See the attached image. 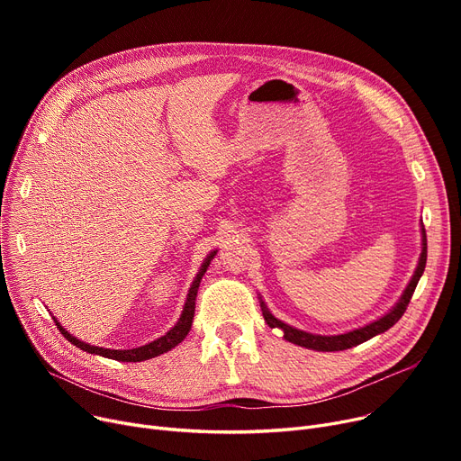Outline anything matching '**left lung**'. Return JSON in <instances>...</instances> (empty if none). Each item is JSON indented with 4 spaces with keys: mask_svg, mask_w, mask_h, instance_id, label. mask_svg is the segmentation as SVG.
<instances>
[{
    "mask_svg": "<svg viewBox=\"0 0 461 461\" xmlns=\"http://www.w3.org/2000/svg\"><path fill=\"white\" fill-rule=\"evenodd\" d=\"M426 256H428V245H426V231H424V226H422V252H420V258H419V265L415 269V275L413 278H411V282L407 284L403 295L400 297V301L394 304V308L391 312H386L383 318L360 327V329H355V330H349L346 334H336V336H321V334H312V332H304V330H299L292 325H287L280 320H276L273 313L269 312L267 304H265L261 301V312H263V318L265 321H267V325L271 329H280L284 332V338L287 342L292 344H297L301 348H308V349H316V351H344V349H349L353 346H358L362 342L370 340V338L389 330L402 316L403 312L407 310V304L411 301V297H413L415 294V287L424 273V267H426Z\"/></svg>",
    "mask_w": 461,
    "mask_h": 461,
    "instance_id": "8db88e82",
    "label": "left lung"
}]
</instances>
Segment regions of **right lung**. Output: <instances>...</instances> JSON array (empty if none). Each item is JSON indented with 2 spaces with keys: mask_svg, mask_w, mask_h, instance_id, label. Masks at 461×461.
Listing matches in <instances>:
<instances>
[{
  "mask_svg": "<svg viewBox=\"0 0 461 461\" xmlns=\"http://www.w3.org/2000/svg\"><path fill=\"white\" fill-rule=\"evenodd\" d=\"M214 254H216V252H211V254L205 258L203 265L200 267V273L196 275V278H194V282H192V285H190V289H188V294H186V301H185V306H183L179 321H177L172 329H169L164 336L157 338V340L151 342V344H145V346H140V348H134V349H106V348H99V346H89V344L78 340V338H75L70 332H67V330L58 323L56 318H54V321H56L59 332L67 338V340H68L70 344H75L77 348H80V349H84V351H87V353H95V355H101V357L113 358V360H121V362H141V360H148V358L158 357V355H162V353H166V351H169V349H174L177 344H181V342L185 340V338H186V334H188V330H190V327H192L194 310H196L198 287H200L202 276L205 275V271H207V267H209L211 259L214 258Z\"/></svg>",
  "mask_w": 461,
  "mask_h": 461,
  "instance_id": "obj_1",
  "label": "right lung"
}]
</instances>
